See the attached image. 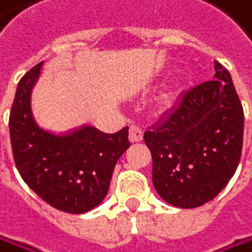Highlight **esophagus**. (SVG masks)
<instances>
[{"label":"esophagus","instance_id":"esophagus-1","mask_svg":"<svg viewBox=\"0 0 252 252\" xmlns=\"http://www.w3.org/2000/svg\"><path fill=\"white\" fill-rule=\"evenodd\" d=\"M129 140L132 143H138L143 140V129L138 125H130L129 127Z\"/></svg>","mask_w":252,"mask_h":252}]
</instances>
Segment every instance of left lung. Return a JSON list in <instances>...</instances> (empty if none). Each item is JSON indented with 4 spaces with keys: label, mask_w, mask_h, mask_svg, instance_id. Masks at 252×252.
Returning a JSON list of instances; mask_svg holds the SVG:
<instances>
[{
    "label": "left lung",
    "mask_w": 252,
    "mask_h": 252,
    "mask_svg": "<svg viewBox=\"0 0 252 252\" xmlns=\"http://www.w3.org/2000/svg\"><path fill=\"white\" fill-rule=\"evenodd\" d=\"M144 141L162 200L194 209L215 198L236 173L244 141V108L228 70L215 61V79L185 92Z\"/></svg>",
    "instance_id": "1"
}]
</instances>
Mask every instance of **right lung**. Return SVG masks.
I'll list each match as a JSON object with an SVG mask.
<instances>
[{"instance_id":"add662e5","label":"right lung","mask_w":252,"mask_h":252,"mask_svg":"<svg viewBox=\"0 0 252 252\" xmlns=\"http://www.w3.org/2000/svg\"><path fill=\"white\" fill-rule=\"evenodd\" d=\"M43 61L19 81L10 111V141L24 182L52 207L67 213L94 209L106 197L119 158L129 149V127L103 133L82 126L69 133H52L37 125L31 92Z\"/></svg>"}]
</instances>
